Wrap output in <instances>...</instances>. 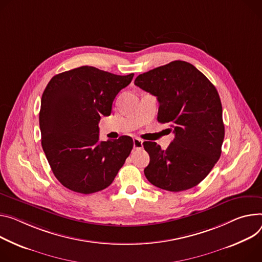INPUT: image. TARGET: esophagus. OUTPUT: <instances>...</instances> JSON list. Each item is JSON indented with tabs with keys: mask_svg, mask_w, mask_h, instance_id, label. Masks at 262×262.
<instances>
[{
	"mask_svg": "<svg viewBox=\"0 0 262 262\" xmlns=\"http://www.w3.org/2000/svg\"><path fill=\"white\" fill-rule=\"evenodd\" d=\"M134 148L135 149H142L143 148V141L139 138L134 139Z\"/></svg>",
	"mask_w": 262,
	"mask_h": 262,
	"instance_id": "34e87169",
	"label": "esophagus"
}]
</instances>
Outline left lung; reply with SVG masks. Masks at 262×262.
<instances>
[{
	"label": "left lung",
	"mask_w": 262,
	"mask_h": 262,
	"mask_svg": "<svg viewBox=\"0 0 262 262\" xmlns=\"http://www.w3.org/2000/svg\"><path fill=\"white\" fill-rule=\"evenodd\" d=\"M135 84L159 101L158 121L170 123L174 139L166 150L143 142L150 161L144 169L156 187L179 192L193 188L211 171L225 137L220 95L191 63L174 60L140 74Z\"/></svg>",
	"instance_id": "8db88e82"
}]
</instances>
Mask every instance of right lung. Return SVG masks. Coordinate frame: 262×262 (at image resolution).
Listing matches in <instances>:
<instances>
[{
	"instance_id": "1",
	"label": "right lung",
	"mask_w": 262,
	"mask_h": 262,
	"mask_svg": "<svg viewBox=\"0 0 262 262\" xmlns=\"http://www.w3.org/2000/svg\"><path fill=\"white\" fill-rule=\"evenodd\" d=\"M134 74L115 75L82 66L52 77L39 111L41 146L55 178L74 192L90 194L108 187L134 141L121 136L99 141L101 116H110L117 94Z\"/></svg>"
}]
</instances>
